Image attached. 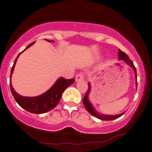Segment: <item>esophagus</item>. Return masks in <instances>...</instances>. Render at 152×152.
Segmentation results:
<instances>
[{
    "label": "esophagus",
    "instance_id": "1",
    "mask_svg": "<svg viewBox=\"0 0 152 152\" xmlns=\"http://www.w3.org/2000/svg\"><path fill=\"white\" fill-rule=\"evenodd\" d=\"M84 78V75L83 74H82V73H80V74H78L77 76H76V81L78 82V81H80V80H83Z\"/></svg>",
    "mask_w": 152,
    "mask_h": 152
}]
</instances>
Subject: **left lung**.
<instances>
[{"mask_svg":"<svg viewBox=\"0 0 152 152\" xmlns=\"http://www.w3.org/2000/svg\"><path fill=\"white\" fill-rule=\"evenodd\" d=\"M118 60H123L124 62L127 64L128 66L132 67L133 69L134 72H135V80H136V88L137 87V72H136V68L134 66L133 62H132L131 60H130L129 58H128V55H126V53H124V52H122L120 49L118 50ZM88 89L86 92L85 97L83 99V103L84 107H86V110H87L88 112L90 113V114L93 115V116H95L96 118L101 119V120L103 121H111V120H114V119L118 118L119 117L123 116L126 111L121 113V114H116V115H107V114H102L99 113L98 111L96 110L95 107L92 104V103L90 102L89 100V95L90 93V90H91V85H90V83L89 82L88 83Z\"/></svg>","mask_w":152,"mask_h":152,"instance_id":"1","label":"left lung"}]
</instances>
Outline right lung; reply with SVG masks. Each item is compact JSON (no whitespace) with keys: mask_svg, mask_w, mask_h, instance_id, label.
Wrapping results in <instances>:
<instances>
[{"mask_svg":"<svg viewBox=\"0 0 152 152\" xmlns=\"http://www.w3.org/2000/svg\"><path fill=\"white\" fill-rule=\"evenodd\" d=\"M45 41L50 42V43L55 42L54 41H50V40L47 39H45ZM34 43L35 42H33L30 45H28L25 48V50H26L32 45H34ZM24 50H23L22 53H20L17 55V58L15 60L14 64L12 67V69H11L10 77V86L11 92H12L15 101L18 103V104L22 108L27 111H29L31 113H33V114H43V113L50 111L51 109H54L58 104L63 92L64 91V90L67 87H69V86L74 83L75 80L74 78L66 79V78L63 77L59 78L48 90H47L43 94L36 96V97H24V96L19 95L12 87V83H11V77H12V74L13 71H14L17 58L20 56V54L22 53Z\"/></svg>","mask_w":152,"mask_h":152,"instance_id":"right-lung-1","label":"right lung"}]
</instances>
